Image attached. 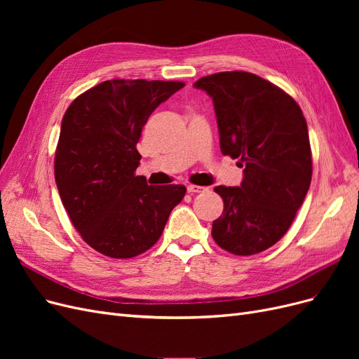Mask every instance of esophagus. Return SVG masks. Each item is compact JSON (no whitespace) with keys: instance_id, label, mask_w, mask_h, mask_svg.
<instances>
[{"instance_id":"1","label":"esophagus","mask_w":359,"mask_h":359,"mask_svg":"<svg viewBox=\"0 0 359 359\" xmlns=\"http://www.w3.org/2000/svg\"><path fill=\"white\" fill-rule=\"evenodd\" d=\"M206 190V187H201V186H193V184H190V186L187 187V191L190 193V194H194V193H202V191H205Z\"/></svg>"}]
</instances>
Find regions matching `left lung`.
Listing matches in <instances>:
<instances>
[{
    "mask_svg": "<svg viewBox=\"0 0 359 359\" xmlns=\"http://www.w3.org/2000/svg\"><path fill=\"white\" fill-rule=\"evenodd\" d=\"M194 86L212 99L222 153L244 168L240 187L214 189L224 208L211 235L236 256L264 252L289 231L310 187L306 118L287 93L248 72L203 76Z\"/></svg>",
    "mask_w": 359,
    "mask_h": 359,
    "instance_id": "8db88e82",
    "label": "left lung"
}]
</instances>
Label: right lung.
I'll list each match as a JSON object with an SVG mask.
<instances>
[{"label": "right lung", "instance_id": "right-lung-1", "mask_svg": "<svg viewBox=\"0 0 359 359\" xmlns=\"http://www.w3.org/2000/svg\"><path fill=\"white\" fill-rule=\"evenodd\" d=\"M186 85L112 79L76 97L62 116L55 182L82 240L112 259L153 247L186 187L148 186L136 145L156 107Z\"/></svg>", "mask_w": 359, "mask_h": 359}]
</instances>
